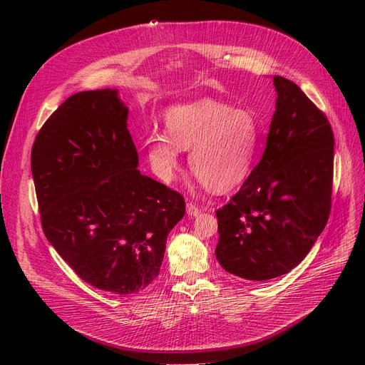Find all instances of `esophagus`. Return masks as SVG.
<instances>
[{"label": "esophagus", "mask_w": 365, "mask_h": 365, "mask_svg": "<svg viewBox=\"0 0 365 365\" xmlns=\"http://www.w3.org/2000/svg\"><path fill=\"white\" fill-rule=\"evenodd\" d=\"M200 213H201L200 207H196L193 202H187V215L192 217H196Z\"/></svg>", "instance_id": "34e87169"}]
</instances>
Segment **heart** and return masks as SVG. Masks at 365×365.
Segmentation results:
<instances>
[{
    "label": "heart",
    "instance_id": "obj_1",
    "mask_svg": "<svg viewBox=\"0 0 365 365\" xmlns=\"http://www.w3.org/2000/svg\"><path fill=\"white\" fill-rule=\"evenodd\" d=\"M169 134L153 132L145 143L150 168L170 182L180 168V153L190 150V170L205 189L224 193L244 182L252 170L259 145V123L247 109L201 98L170 108Z\"/></svg>",
    "mask_w": 365,
    "mask_h": 365
}]
</instances>
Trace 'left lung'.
I'll list each match as a JSON object with an SVG mask.
<instances>
[{"mask_svg":"<svg viewBox=\"0 0 365 365\" xmlns=\"http://www.w3.org/2000/svg\"><path fill=\"white\" fill-rule=\"evenodd\" d=\"M277 91L262 160L216 210V257L240 279L263 282L300 263L324 230L334 182V132L323 111L294 82Z\"/></svg>","mask_w":365,"mask_h":365,"instance_id":"left-lung-1","label":"left lung"}]
</instances>
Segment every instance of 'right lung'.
<instances>
[{
  "mask_svg": "<svg viewBox=\"0 0 365 365\" xmlns=\"http://www.w3.org/2000/svg\"><path fill=\"white\" fill-rule=\"evenodd\" d=\"M128 108L117 90L68 97L31 148L43 235L97 289L135 294L157 277L184 197L137 169Z\"/></svg>",
  "mask_w": 365,
  "mask_h": 365,
  "instance_id": "right-lung-1",
  "label": "right lung"
}]
</instances>
